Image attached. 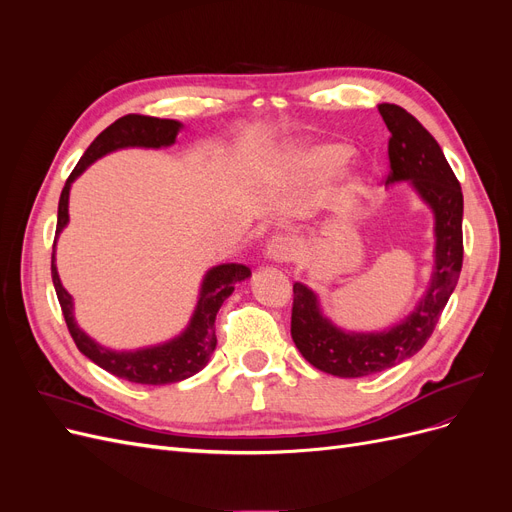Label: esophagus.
I'll use <instances>...</instances> for the list:
<instances>
[{
	"mask_svg": "<svg viewBox=\"0 0 512 512\" xmlns=\"http://www.w3.org/2000/svg\"><path fill=\"white\" fill-rule=\"evenodd\" d=\"M297 256V243L288 235H275L267 245V258L273 262H290Z\"/></svg>",
	"mask_w": 512,
	"mask_h": 512,
	"instance_id": "obj_1",
	"label": "esophagus"
}]
</instances>
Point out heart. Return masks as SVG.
I'll list each match as a JSON object with an SVG mask.
<instances>
[{
    "instance_id": "b5f03b06",
    "label": "heart",
    "mask_w": 512,
    "mask_h": 512,
    "mask_svg": "<svg viewBox=\"0 0 512 512\" xmlns=\"http://www.w3.org/2000/svg\"><path fill=\"white\" fill-rule=\"evenodd\" d=\"M352 158V149L344 143L305 145L288 153V166L307 179H329Z\"/></svg>"
}]
</instances>
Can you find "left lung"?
Wrapping results in <instances>:
<instances>
[{"label": "left lung", "instance_id": "1", "mask_svg": "<svg viewBox=\"0 0 512 512\" xmlns=\"http://www.w3.org/2000/svg\"><path fill=\"white\" fill-rule=\"evenodd\" d=\"M378 111L391 132L386 183L408 181L423 203L433 211V273L427 292L414 312L395 327L376 333H350L322 314L314 290L297 282L292 286L290 333L305 361L324 374L361 378L395 367L421 350L440 320L451 297L463 262V194L448 166L440 145L406 108L378 104Z\"/></svg>", "mask_w": 512, "mask_h": 512}]
</instances>
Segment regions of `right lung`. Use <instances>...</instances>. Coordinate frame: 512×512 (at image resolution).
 Instances as JSON below:
<instances>
[{
  "instance_id": "right-lung-1",
  "label": "right lung",
  "mask_w": 512,
  "mask_h": 512,
  "mask_svg": "<svg viewBox=\"0 0 512 512\" xmlns=\"http://www.w3.org/2000/svg\"><path fill=\"white\" fill-rule=\"evenodd\" d=\"M179 130H181V123L175 119H158V117H147V115L119 117L106 130H102L96 136V141L87 147L79 164L74 166L64 185V190H61L55 237H59V232L68 224V198H70L72 183L89 164H94L98 158L106 156V153L126 149V147H145V149L170 147L175 143ZM51 275H53V286L57 292L61 312H64V318L68 324V331L74 339L76 348H79L89 361H94L98 367L106 369L108 374L128 382L170 384V382H179L194 376L196 371H200L209 363L215 344H218V337H215V316H218L222 303L230 297L232 290H235V284L247 280V277L252 275V271L245 265H237V262H226V265L209 269L203 280V286H200L198 303L192 314V320L188 327H185V331L166 344L130 350V352L102 348L85 331H81L72 314V297L59 282V273L55 267V252L51 260Z\"/></svg>"
}]
</instances>
